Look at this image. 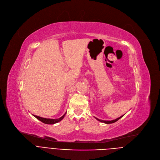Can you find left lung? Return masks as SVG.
Instances as JSON below:
<instances>
[{
    "label": "left lung",
    "instance_id": "left-lung-1",
    "mask_svg": "<svg viewBox=\"0 0 160 160\" xmlns=\"http://www.w3.org/2000/svg\"><path fill=\"white\" fill-rule=\"evenodd\" d=\"M124 116V115H122V116H121V117H119V118H118V119H115V120H112V121H103V120H100V119H98V118H95L98 121H100V122H104V123H106V124H112V123H114V122H115L116 121H118L119 119H120L121 118H122Z\"/></svg>",
    "mask_w": 160,
    "mask_h": 160
}]
</instances>
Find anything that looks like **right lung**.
<instances>
[{"label": "right lung", "instance_id": "1", "mask_svg": "<svg viewBox=\"0 0 160 160\" xmlns=\"http://www.w3.org/2000/svg\"><path fill=\"white\" fill-rule=\"evenodd\" d=\"M66 114V113H65V114H64L61 118H59V119H47V118H41V117H39V116H37V115H33L34 117L36 118H37L38 120H39L40 121H41L42 122L45 123V124H55V123H57L58 122L61 121L64 118L65 115Z\"/></svg>", "mask_w": 160, "mask_h": 160}]
</instances>
